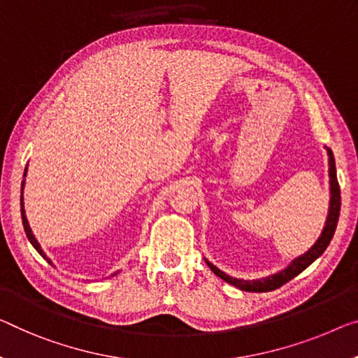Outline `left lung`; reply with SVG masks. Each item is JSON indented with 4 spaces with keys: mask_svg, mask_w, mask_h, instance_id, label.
Wrapping results in <instances>:
<instances>
[{
    "mask_svg": "<svg viewBox=\"0 0 358 358\" xmlns=\"http://www.w3.org/2000/svg\"><path fill=\"white\" fill-rule=\"evenodd\" d=\"M328 165H329V191H331V197H329V210H328V217H327V223H324V228L322 234H320L318 241L313 244V246L307 250L306 254L299 255L297 259L292 260V262L286 266L285 270L278 271V273L266 276V278H260V280H239V278H233V276L227 275L225 271L218 270L215 265L210 264L209 260L206 259V264L209 265V268L215 273L218 278H222L223 281L230 282V285L236 286L238 289L241 291H249V292H266V291H273L276 287H280L285 285V282L291 281L294 276H297L301 271L307 268L308 265L315 260L324 252V249L328 248V244L331 243L333 234L336 231V227H338V220H339V212H341V189H339V183H338V177H336V162H334V156L331 149H328Z\"/></svg>",
    "mask_w": 358,
    "mask_h": 358,
    "instance_id": "8db88e82",
    "label": "left lung"
}]
</instances>
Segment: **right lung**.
<instances>
[{"label":"right lung","mask_w":358,"mask_h":358,"mask_svg":"<svg viewBox=\"0 0 358 358\" xmlns=\"http://www.w3.org/2000/svg\"><path fill=\"white\" fill-rule=\"evenodd\" d=\"M25 172H27V169H25ZM24 177H25V173H24ZM22 189H24V181H22ZM20 213H22V225H24L25 234H27V238H29V241L31 243V246H34V248L36 249V252H38L43 259H46V262H48V264H51V260L46 257V254H45V252H43L41 246L38 244V241H36V239H35L34 233H31V230H30V225H29V222H27V217H25V210H24V197H22V196H20ZM51 265H52V264H51Z\"/></svg>","instance_id":"add662e5"}]
</instances>
